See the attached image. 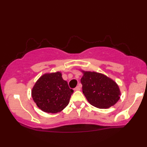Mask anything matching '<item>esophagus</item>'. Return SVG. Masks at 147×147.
Wrapping results in <instances>:
<instances>
[{"instance_id":"1","label":"esophagus","mask_w":147,"mask_h":147,"mask_svg":"<svg viewBox=\"0 0 147 147\" xmlns=\"http://www.w3.org/2000/svg\"><path fill=\"white\" fill-rule=\"evenodd\" d=\"M80 86H76L75 88H74V91H80Z\"/></svg>"}]
</instances>
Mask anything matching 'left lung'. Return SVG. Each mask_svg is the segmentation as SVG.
I'll list each match as a JSON object with an SVG mask.
<instances>
[{
	"mask_svg": "<svg viewBox=\"0 0 147 147\" xmlns=\"http://www.w3.org/2000/svg\"><path fill=\"white\" fill-rule=\"evenodd\" d=\"M80 71L83 73L82 91L89 104L96 108L107 109L117 102L121 91L113 80L97 72Z\"/></svg>",
	"mask_w": 147,
	"mask_h": 147,
	"instance_id": "left-lung-1",
	"label": "left lung"
}]
</instances>
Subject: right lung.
<instances>
[{"mask_svg": "<svg viewBox=\"0 0 147 147\" xmlns=\"http://www.w3.org/2000/svg\"><path fill=\"white\" fill-rule=\"evenodd\" d=\"M73 90L67 81L62 78L61 73H45L39 77L32 89V97L38 108L44 112H60L69 103Z\"/></svg>", "mask_w": 147, "mask_h": 147, "instance_id": "add662e5", "label": "right lung"}]
</instances>
